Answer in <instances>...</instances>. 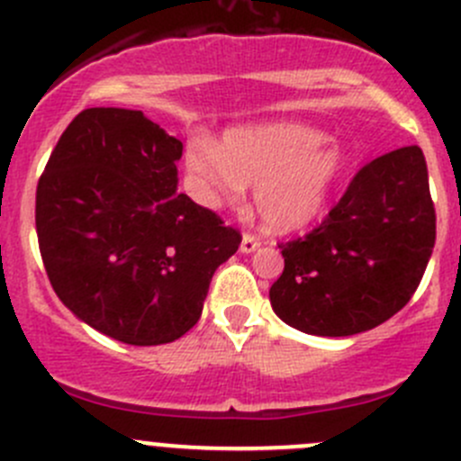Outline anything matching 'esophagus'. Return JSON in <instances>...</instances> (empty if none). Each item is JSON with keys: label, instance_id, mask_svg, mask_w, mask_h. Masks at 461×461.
<instances>
[{"label": "esophagus", "instance_id": "obj_1", "mask_svg": "<svg viewBox=\"0 0 461 461\" xmlns=\"http://www.w3.org/2000/svg\"><path fill=\"white\" fill-rule=\"evenodd\" d=\"M257 248H260V239L258 236H254V234H243V240H240V252L243 254H249V252H254V249Z\"/></svg>", "mask_w": 461, "mask_h": 461}]
</instances>
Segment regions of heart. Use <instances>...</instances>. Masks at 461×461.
Here are the masks:
<instances>
[{"instance_id":"b5f03b06","label":"heart","mask_w":461,"mask_h":461,"mask_svg":"<svg viewBox=\"0 0 461 461\" xmlns=\"http://www.w3.org/2000/svg\"><path fill=\"white\" fill-rule=\"evenodd\" d=\"M189 192L204 207H234L254 185L260 221L290 231L312 221L323 207L341 156L319 129L294 122L231 129L221 144L194 136L185 149Z\"/></svg>"}]
</instances>
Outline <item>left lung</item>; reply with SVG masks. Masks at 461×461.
I'll use <instances>...</instances> for the list:
<instances>
[{"label": "left lung", "mask_w": 461, "mask_h": 461, "mask_svg": "<svg viewBox=\"0 0 461 461\" xmlns=\"http://www.w3.org/2000/svg\"><path fill=\"white\" fill-rule=\"evenodd\" d=\"M435 204L417 144L361 167L319 227L278 243L285 267L269 287L274 312L319 337H350L397 314L435 248Z\"/></svg>", "instance_id": "8db88e82"}]
</instances>
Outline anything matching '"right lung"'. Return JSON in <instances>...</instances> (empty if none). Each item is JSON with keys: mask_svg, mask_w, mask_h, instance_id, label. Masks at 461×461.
<instances>
[{"mask_svg": "<svg viewBox=\"0 0 461 461\" xmlns=\"http://www.w3.org/2000/svg\"><path fill=\"white\" fill-rule=\"evenodd\" d=\"M183 142L142 111L95 106L62 133L35 196L40 254L55 294L97 332L176 341L201 319L239 230L176 194Z\"/></svg>", "mask_w": 461, "mask_h": 461, "instance_id": "obj_1", "label": "right lung"}]
</instances>
